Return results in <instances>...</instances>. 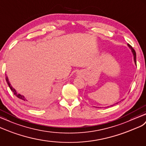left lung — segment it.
I'll use <instances>...</instances> for the list:
<instances>
[{"instance_id": "8db88e82", "label": "left lung", "mask_w": 146, "mask_h": 146, "mask_svg": "<svg viewBox=\"0 0 146 146\" xmlns=\"http://www.w3.org/2000/svg\"><path fill=\"white\" fill-rule=\"evenodd\" d=\"M128 46L129 47V48H130L131 50V52H132V53H133V57H134V63H135V64L136 65V52H135V50H134V48L130 46V45L129 44H128ZM116 104H118V102H117ZM115 104H113V105H111L110 106H114Z\"/></svg>"}]
</instances>
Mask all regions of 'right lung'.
I'll list each match as a JSON object with an SVG mask.
<instances>
[{
  "mask_svg": "<svg viewBox=\"0 0 146 146\" xmlns=\"http://www.w3.org/2000/svg\"><path fill=\"white\" fill-rule=\"evenodd\" d=\"M5 79H6L7 83V84H8V85H9V86L10 89H11V91H12L13 92L14 95H15L18 99H21V100H24V101H27V100L26 99V98H25V96H24L21 95V94H18V93H17V92L16 91L15 89L12 87V86L11 85V84H10V81H9V78H8V77H7V76H6Z\"/></svg>",
  "mask_w": 146,
  "mask_h": 146,
  "instance_id": "add662e5",
  "label": "right lung"
}]
</instances>
